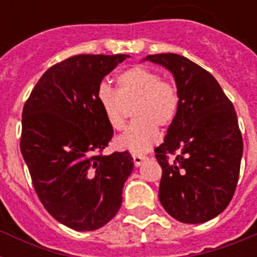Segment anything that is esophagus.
Segmentation results:
<instances>
[{"instance_id": "esophagus-1", "label": "esophagus", "mask_w": 257, "mask_h": 257, "mask_svg": "<svg viewBox=\"0 0 257 257\" xmlns=\"http://www.w3.org/2000/svg\"><path fill=\"white\" fill-rule=\"evenodd\" d=\"M148 160V157L147 156H140V155H133V163L136 167H140L144 161Z\"/></svg>"}]
</instances>
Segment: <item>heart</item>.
Returning a JSON list of instances; mask_svg holds the SVG:
<instances>
[{
	"label": "heart",
	"instance_id": "1",
	"mask_svg": "<svg viewBox=\"0 0 257 257\" xmlns=\"http://www.w3.org/2000/svg\"><path fill=\"white\" fill-rule=\"evenodd\" d=\"M117 89L106 84L97 88L96 98L105 118L114 131L125 126L126 106H132L133 121L117 139L120 149L143 155L159 139V129L168 128L180 108V93L175 82L163 80L159 72L135 66L117 76Z\"/></svg>",
	"mask_w": 257,
	"mask_h": 257
}]
</instances>
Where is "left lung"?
Segmentation results:
<instances>
[{
	"mask_svg": "<svg viewBox=\"0 0 257 257\" xmlns=\"http://www.w3.org/2000/svg\"><path fill=\"white\" fill-rule=\"evenodd\" d=\"M175 77L180 108L155 149L163 169L159 199L173 219L199 224L227 208L239 180L243 137L235 108L209 72L175 53L144 58ZM179 152L173 163L166 155Z\"/></svg>",
	"mask_w": 257,
	"mask_h": 257,
	"instance_id": "1",
	"label": "left lung"
}]
</instances>
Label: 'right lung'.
Here are the masks:
<instances>
[{"label":"right lung","instance_id":"obj_1","mask_svg":"<svg viewBox=\"0 0 257 257\" xmlns=\"http://www.w3.org/2000/svg\"><path fill=\"white\" fill-rule=\"evenodd\" d=\"M128 54H80L46 70L22 110L20 148L38 199L74 231H94L116 216L133 171L128 151L104 156L113 137L96 92Z\"/></svg>","mask_w":257,"mask_h":257}]
</instances>
